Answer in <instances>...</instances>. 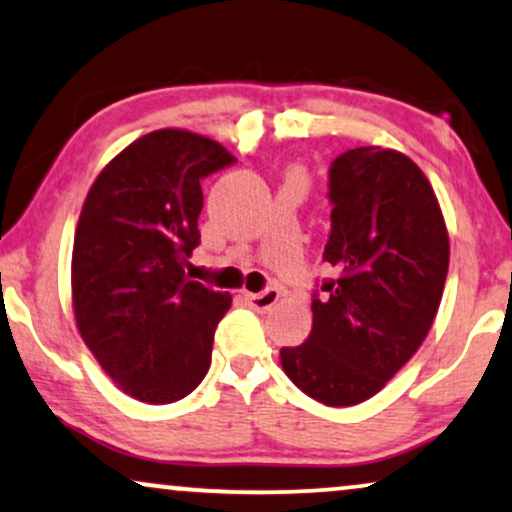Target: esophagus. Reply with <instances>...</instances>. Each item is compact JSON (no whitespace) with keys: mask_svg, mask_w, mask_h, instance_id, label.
Segmentation results:
<instances>
[{"mask_svg":"<svg viewBox=\"0 0 512 512\" xmlns=\"http://www.w3.org/2000/svg\"><path fill=\"white\" fill-rule=\"evenodd\" d=\"M246 301H249L251 306L256 308V311H270V308H273L277 301H280V289L277 287H268V289H263V292H258V294H246Z\"/></svg>","mask_w":512,"mask_h":512,"instance_id":"esophagus-1","label":"esophagus"}]
</instances>
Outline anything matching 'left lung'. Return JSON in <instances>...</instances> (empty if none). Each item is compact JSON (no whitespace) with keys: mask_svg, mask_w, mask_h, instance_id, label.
I'll return each mask as SVG.
<instances>
[{"mask_svg":"<svg viewBox=\"0 0 512 512\" xmlns=\"http://www.w3.org/2000/svg\"><path fill=\"white\" fill-rule=\"evenodd\" d=\"M327 180L332 225L323 261L334 277L315 282L311 334L280 349V361L311 399L356 406L430 332L449 273V235L430 182L399 151H344Z\"/></svg>","mask_w":512,"mask_h":512,"instance_id":"8db88e82","label":"left lung"}]
</instances>
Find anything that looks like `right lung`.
Masks as SVG:
<instances>
[{"label": "right lung", "instance_id": "1", "mask_svg": "<svg viewBox=\"0 0 512 512\" xmlns=\"http://www.w3.org/2000/svg\"><path fill=\"white\" fill-rule=\"evenodd\" d=\"M232 163L208 137L149 132L99 173L82 206L75 320L99 365L137 401L185 399L211 368L232 296L189 280L185 266L201 242V180Z\"/></svg>", "mask_w": 512, "mask_h": 512}]
</instances>
